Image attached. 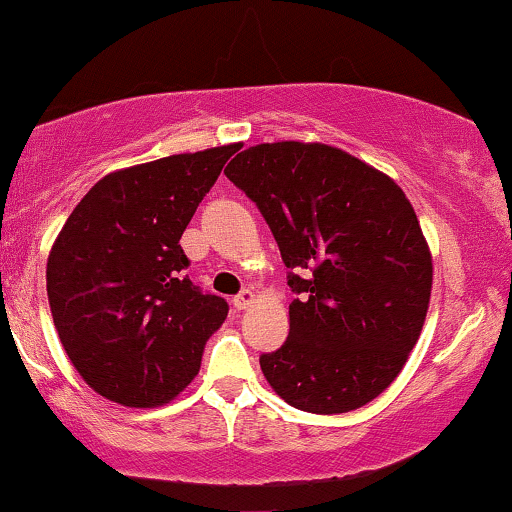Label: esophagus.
I'll use <instances>...</instances> for the list:
<instances>
[{
    "label": "esophagus",
    "instance_id": "1",
    "mask_svg": "<svg viewBox=\"0 0 512 512\" xmlns=\"http://www.w3.org/2000/svg\"><path fill=\"white\" fill-rule=\"evenodd\" d=\"M252 302H255V293H252V290H241V293H238V295L234 297V307H236V309L250 307Z\"/></svg>",
    "mask_w": 512,
    "mask_h": 512
}]
</instances>
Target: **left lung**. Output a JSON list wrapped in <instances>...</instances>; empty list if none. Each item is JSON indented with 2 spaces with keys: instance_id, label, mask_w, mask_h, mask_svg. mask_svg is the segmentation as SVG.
I'll return each instance as SVG.
<instances>
[{
  "instance_id": "left-lung-1",
  "label": "left lung",
  "mask_w": 512,
  "mask_h": 512,
  "mask_svg": "<svg viewBox=\"0 0 512 512\" xmlns=\"http://www.w3.org/2000/svg\"><path fill=\"white\" fill-rule=\"evenodd\" d=\"M267 219L290 269V333L262 354L290 406L347 413L387 390L423 331L432 255L406 193L340 148L276 141L224 170Z\"/></svg>"
}]
</instances>
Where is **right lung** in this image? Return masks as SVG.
Segmentation results:
<instances>
[{
	"mask_svg": "<svg viewBox=\"0 0 512 512\" xmlns=\"http://www.w3.org/2000/svg\"><path fill=\"white\" fill-rule=\"evenodd\" d=\"M238 144L106 174L51 245L54 326L84 383L122 406H160L196 378L229 304L184 274L179 238Z\"/></svg>",
	"mask_w": 512,
	"mask_h": 512,
	"instance_id": "1",
	"label": "right lung"
}]
</instances>
